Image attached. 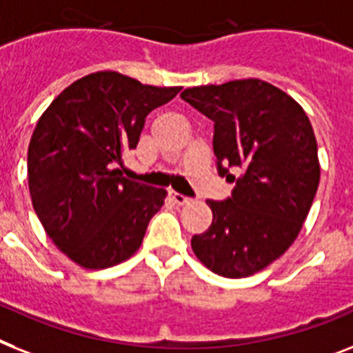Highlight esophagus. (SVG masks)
I'll use <instances>...</instances> for the list:
<instances>
[{
	"mask_svg": "<svg viewBox=\"0 0 353 353\" xmlns=\"http://www.w3.org/2000/svg\"><path fill=\"white\" fill-rule=\"evenodd\" d=\"M168 197H170L176 205H188V203H190V197L183 196V194H177V192H168Z\"/></svg>",
	"mask_w": 353,
	"mask_h": 353,
	"instance_id": "1",
	"label": "esophagus"
}]
</instances>
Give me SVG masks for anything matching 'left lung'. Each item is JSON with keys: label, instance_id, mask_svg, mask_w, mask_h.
I'll return each mask as SVG.
<instances>
[{"label": "left lung", "instance_id": "8db88e82", "mask_svg": "<svg viewBox=\"0 0 353 353\" xmlns=\"http://www.w3.org/2000/svg\"><path fill=\"white\" fill-rule=\"evenodd\" d=\"M181 99L214 121L217 172L236 181L228 199L206 201L214 219L192 250L214 274L248 277L290 248L310 212L321 176L314 128L296 99L261 79L186 88Z\"/></svg>", "mask_w": 353, "mask_h": 353}]
</instances>
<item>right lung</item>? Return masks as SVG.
Masks as SVG:
<instances>
[{
  "label": "right lung",
  "mask_w": 353,
  "mask_h": 353,
  "mask_svg": "<svg viewBox=\"0 0 353 353\" xmlns=\"http://www.w3.org/2000/svg\"><path fill=\"white\" fill-rule=\"evenodd\" d=\"M179 90L94 72L39 117L27 159L34 210L54 245L83 268L114 266L141 246L167 190L130 181L117 167L137 147L148 114Z\"/></svg>",
  "instance_id": "obj_1"
}]
</instances>
